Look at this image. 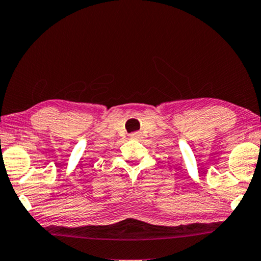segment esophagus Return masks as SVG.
Segmentation results:
<instances>
[{"label":"esophagus","instance_id":"1","mask_svg":"<svg viewBox=\"0 0 261 261\" xmlns=\"http://www.w3.org/2000/svg\"><path fill=\"white\" fill-rule=\"evenodd\" d=\"M140 136V133H138V132H135V133H133V134H130V138H133V139H136V138H139Z\"/></svg>","mask_w":261,"mask_h":261}]
</instances>
